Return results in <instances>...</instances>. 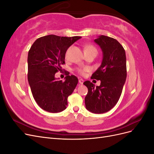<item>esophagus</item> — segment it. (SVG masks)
Instances as JSON below:
<instances>
[{"mask_svg":"<svg viewBox=\"0 0 154 154\" xmlns=\"http://www.w3.org/2000/svg\"><path fill=\"white\" fill-rule=\"evenodd\" d=\"M83 82H84V81H83V79H80V80H79V83H80V84L82 85L83 83Z\"/></svg>","mask_w":154,"mask_h":154,"instance_id":"esophagus-1","label":"esophagus"}]
</instances>
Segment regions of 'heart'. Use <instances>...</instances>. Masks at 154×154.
Instances as JSON below:
<instances>
[{"mask_svg":"<svg viewBox=\"0 0 154 154\" xmlns=\"http://www.w3.org/2000/svg\"><path fill=\"white\" fill-rule=\"evenodd\" d=\"M85 54L87 53H94L97 54V49L94 47V45H87L85 47ZM88 71V69L87 67L84 68H80L78 69V71L79 73H80L81 74H84L86 72Z\"/></svg>","mask_w":154,"mask_h":154,"instance_id":"obj_1","label":"heart"}]
</instances>
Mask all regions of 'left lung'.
Returning a JSON list of instances; mask_svg holds the SVG:
<instances>
[{
  "mask_svg": "<svg viewBox=\"0 0 154 154\" xmlns=\"http://www.w3.org/2000/svg\"><path fill=\"white\" fill-rule=\"evenodd\" d=\"M94 42L102 50L103 60L91 79L101 83L95 87L90 81L83 83L88 88L85 103L91 112L103 114L113 108L122 94L127 78V62L125 51L118 40L101 35Z\"/></svg>",
  "mask_w": 154,
  "mask_h": 154,
  "instance_id": "left-lung-1",
  "label": "left lung"
}]
</instances>
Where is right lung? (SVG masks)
Segmentation results:
<instances>
[{
  "label": "right lung",
  "mask_w": 154,
  "mask_h": 154,
  "mask_svg": "<svg viewBox=\"0 0 154 154\" xmlns=\"http://www.w3.org/2000/svg\"><path fill=\"white\" fill-rule=\"evenodd\" d=\"M81 38L50 35L38 38L31 47L27 57V79L32 96L43 110L57 113L67 108V97L78 80L65 71L66 80H57L55 73L65 63L67 49Z\"/></svg>",
  "instance_id": "1"
}]
</instances>
